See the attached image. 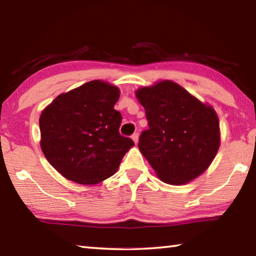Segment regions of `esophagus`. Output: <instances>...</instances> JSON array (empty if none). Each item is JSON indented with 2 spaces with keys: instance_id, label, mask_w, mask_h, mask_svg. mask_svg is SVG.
<instances>
[{
  "instance_id": "obj_1",
  "label": "esophagus",
  "mask_w": 256,
  "mask_h": 256,
  "mask_svg": "<svg viewBox=\"0 0 256 256\" xmlns=\"http://www.w3.org/2000/svg\"><path fill=\"white\" fill-rule=\"evenodd\" d=\"M132 140L134 141V144H138V133L136 132V133H134L133 136H132Z\"/></svg>"
}]
</instances>
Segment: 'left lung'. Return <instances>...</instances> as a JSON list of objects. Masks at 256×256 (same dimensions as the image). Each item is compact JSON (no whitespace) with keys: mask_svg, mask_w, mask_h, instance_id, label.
I'll use <instances>...</instances> for the list:
<instances>
[{"mask_svg":"<svg viewBox=\"0 0 256 256\" xmlns=\"http://www.w3.org/2000/svg\"><path fill=\"white\" fill-rule=\"evenodd\" d=\"M136 94L149 125L138 146L159 178L182 185L206 172L220 144L214 108L168 80L138 89Z\"/></svg>","mask_w":256,"mask_h":256,"instance_id":"left-lung-1","label":"left lung"}]
</instances>
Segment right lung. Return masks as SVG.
Returning <instances> with one entry per match:
<instances>
[{"label": "right lung", "instance_id": "add662e5", "mask_svg": "<svg viewBox=\"0 0 256 256\" xmlns=\"http://www.w3.org/2000/svg\"><path fill=\"white\" fill-rule=\"evenodd\" d=\"M118 86L94 80L56 97L40 118V148L60 175L94 185L114 175L134 146L120 134Z\"/></svg>", "mask_w": 256, "mask_h": 256}]
</instances>
